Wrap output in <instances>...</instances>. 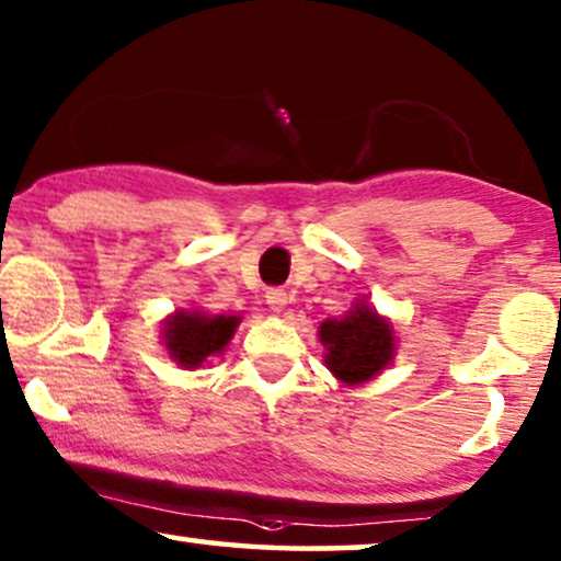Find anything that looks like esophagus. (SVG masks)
<instances>
[{
  "label": "esophagus",
  "instance_id": "obj_1",
  "mask_svg": "<svg viewBox=\"0 0 561 561\" xmlns=\"http://www.w3.org/2000/svg\"><path fill=\"white\" fill-rule=\"evenodd\" d=\"M265 300H267V306L273 308V311H283V308L288 306V294L283 288H271L265 294Z\"/></svg>",
  "mask_w": 561,
  "mask_h": 561
}]
</instances>
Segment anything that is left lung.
I'll use <instances>...</instances> for the list:
<instances>
[{"mask_svg": "<svg viewBox=\"0 0 561 561\" xmlns=\"http://www.w3.org/2000/svg\"><path fill=\"white\" fill-rule=\"evenodd\" d=\"M319 339L327 346V367L344 385H362L375 379L394 359L392 323L367 306L356 304L341 319H329L319 327Z\"/></svg>", "mask_w": 561, "mask_h": 561, "instance_id": "left-lung-1", "label": "left lung"}]
</instances>
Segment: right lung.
<instances>
[{
	"label": "right lung",
	"instance_id": "add662e5",
	"mask_svg": "<svg viewBox=\"0 0 561 561\" xmlns=\"http://www.w3.org/2000/svg\"><path fill=\"white\" fill-rule=\"evenodd\" d=\"M240 316H209L202 311H176L164 321V344L172 359L184 369H197L209 356L222 354L238 329Z\"/></svg>",
	"mask_w": 561,
	"mask_h": 561
}]
</instances>
